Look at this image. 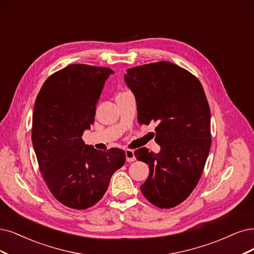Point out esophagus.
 <instances>
[{
    "mask_svg": "<svg viewBox=\"0 0 254 254\" xmlns=\"http://www.w3.org/2000/svg\"><path fill=\"white\" fill-rule=\"evenodd\" d=\"M126 158L127 162L135 161L136 158L134 155V151H132V149H126Z\"/></svg>",
    "mask_w": 254,
    "mask_h": 254,
    "instance_id": "esophagus-1",
    "label": "esophagus"
}]
</instances>
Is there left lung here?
I'll list each match as a JSON object with an SVG mask.
<instances>
[{"label": "left lung", "instance_id": "obj_1", "mask_svg": "<svg viewBox=\"0 0 254 254\" xmlns=\"http://www.w3.org/2000/svg\"><path fill=\"white\" fill-rule=\"evenodd\" d=\"M125 80L137 100L138 122H157L158 154L135 151L149 174L141 185L147 201L172 208L189 198L198 184L211 145L210 109L200 80L170 62L127 70Z\"/></svg>", "mask_w": 254, "mask_h": 254}]
</instances>
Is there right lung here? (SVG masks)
<instances>
[{
	"label": "right lung",
	"mask_w": 254,
	"mask_h": 254,
	"mask_svg": "<svg viewBox=\"0 0 254 254\" xmlns=\"http://www.w3.org/2000/svg\"><path fill=\"white\" fill-rule=\"evenodd\" d=\"M114 71L73 64L53 73L37 94L31 139L44 180L54 198L73 209H87L105 194L112 175L126 162L120 148L97 151L84 143L96 105Z\"/></svg>",
	"instance_id": "add662e5"
}]
</instances>
